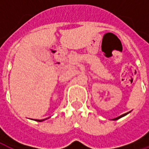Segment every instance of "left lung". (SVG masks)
<instances>
[{"label":"left lung","mask_w":149,"mask_h":149,"mask_svg":"<svg viewBox=\"0 0 149 149\" xmlns=\"http://www.w3.org/2000/svg\"><path fill=\"white\" fill-rule=\"evenodd\" d=\"M128 113H129V112H127V113H125V114H123V115L121 116H118V117H116V118H114V119H112L113 120H118V119L120 118H121V117H123V116H126Z\"/></svg>","instance_id":"8db88e82"}]
</instances>
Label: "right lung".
I'll return each mask as SVG.
<instances>
[{"label": "right lung", "mask_w": 149, "mask_h": 149, "mask_svg": "<svg viewBox=\"0 0 149 149\" xmlns=\"http://www.w3.org/2000/svg\"><path fill=\"white\" fill-rule=\"evenodd\" d=\"M45 120V119H44V120H37V121H43V120Z\"/></svg>", "instance_id": "add662e5"}]
</instances>
